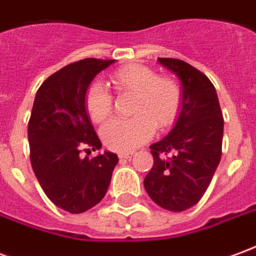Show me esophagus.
Masks as SVG:
<instances>
[{"label": "esophagus", "mask_w": 256, "mask_h": 256, "mask_svg": "<svg viewBox=\"0 0 256 256\" xmlns=\"http://www.w3.org/2000/svg\"><path fill=\"white\" fill-rule=\"evenodd\" d=\"M118 156H119V159H128V158L133 156V152H128V154L126 152H120Z\"/></svg>", "instance_id": "esophagus-1"}]
</instances>
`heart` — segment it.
<instances>
[{
	"label": "heart",
	"instance_id": "obj_1",
	"mask_svg": "<svg viewBox=\"0 0 256 256\" xmlns=\"http://www.w3.org/2000/svg\"><path fill=\"white\" fill-rule=\"evenodd\" d=\"M111 80L119 93L134 96L130 104L133 118L112 119L101 128L100 136L108 150L128 152L137 148L159 130L177 120L182 106V88L172 76H159L154 68L130 64L111 74ZM114 98L100 84L93 82L84 93V108L94 123L111 115Z\"/></svg>",
	"mask_w": 256,
	"mask_h": 256
}]
</instances>
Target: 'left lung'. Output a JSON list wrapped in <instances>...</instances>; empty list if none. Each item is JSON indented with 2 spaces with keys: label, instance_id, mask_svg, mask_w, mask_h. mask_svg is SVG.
<instances>
[{
  "label": "left lung",
  "instance_id": "1",
  "mask_svg": "<svg viewBox=\"0 0 256 256\" xmlns=\"http://www.w3.org/2000/svg\"><path fill=\"white\" fill-rule=\"evenodd\" d=\"M159 63L177 75L182 84V106L164 138L150 146L154 166L144 186L162 208L180 212L203 198L220 164L224 116L214 84L203 72L177 58Z\"/></svg>",
  "mask_w": 256,
  "mask_h": 256
}]
</instances>
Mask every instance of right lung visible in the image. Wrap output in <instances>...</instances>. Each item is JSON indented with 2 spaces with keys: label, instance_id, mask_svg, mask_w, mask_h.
<instances>
[{
  "label": "right lung",
  "instance_id": "right-lung-1",
  "mask_svg": "<svg viewBox=\"0 0 256 256\" xmlns=\"http://www.w3.org/2000/svg\"><path fill=\"white\" fill-rule=\"evenodd\" d=\"M112 63L115 60L84 58L58 70L38 89L31 111L32 170L49 200L71 214L100 203L119 162L108 150L92 159L79 155L84 148H101L84 108V93L96 75Z\"/></svg>",
  "mask_w": 256,
  "mask_h": 256
}]
</instances>
